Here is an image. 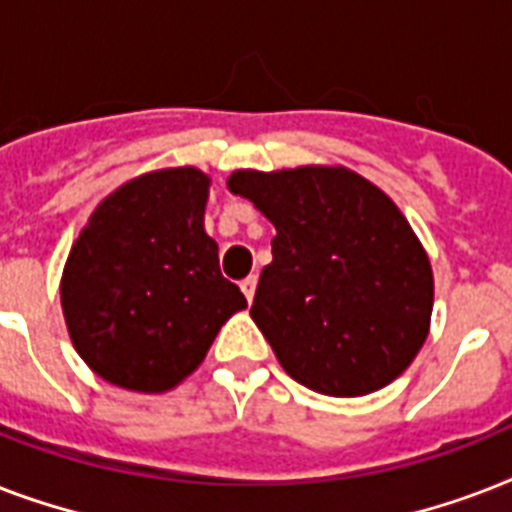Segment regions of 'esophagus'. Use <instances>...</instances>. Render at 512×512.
<instances>
[{
	"instance_id": "obj_1",
	"label": "esophagus",
	"mask_w": 512,
	"mask_h": 512,
	"mask_svg": "<svg viewBox=\"0 0 512 512\" xmlns=\"http://www.w3.org/2000/svg\"><path fill=\"white\" fill-rule=\"evenodd\" d=\"M255 289H257V276H247V279L241 281V292L247 297L249 303H252V297H255Z\"/></svg>"
}]
</instances>
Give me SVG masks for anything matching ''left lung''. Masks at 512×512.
I'll list each match as a JSON object with an SVG mask.
<instances>
[{
    "mask_svg": "<svg viewBox=\"0 0 512 512\" xmlns=\"http://www.w3.org/2000/svg\"><path fill=\"white\" fill-rule=\"evenodd\" d=\"M273 225L252 319L284 372L324 396L385 388L428 337L433 273L385 193L342 167L233 172Z\"/></svg>",
    "mask_w": 512,
    "mask_h": 512,
    "instance_id": "left-lung-1",
    "label": "left lung"
}]
</instances>
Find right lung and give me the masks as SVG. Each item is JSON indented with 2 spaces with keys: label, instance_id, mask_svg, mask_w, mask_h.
Listing matches in <instances>:
<instances>
[{
  "label": "right lung",
  "instance_id": "1",
  "mask_svg": "<svg viewBox=\"0 0 512 512\" xmlns=\"http://www.w3.org/2000/svg\"><path fill=\"white\" fill-rule=\"evenodd\" d=\"M209 180L193 167L114 191L71 247L60 303L76 353L119 388L162 393L204 361L247 308L204 233Z\"/></svg>",
  "mask_w": 512,
  "mask_h": 512
}]
</instances>
